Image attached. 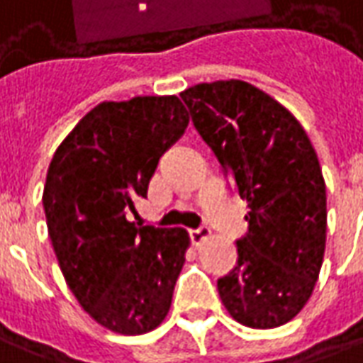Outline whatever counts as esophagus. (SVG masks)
Returning <instances> with one entry per match:
<instances>
[{"instance_id":"obj_1","label":"esophagus","mask_w":363,"mask_h":363,"mask_svg":"<svg viewBox=\"0 0 363 363\" xmlns=\"http://www.w3.org/2000/svg\"><path fill=\"white\" fill-rule=\"evenodd\" d=\"M208 235H210V230H208V228H204V225H200V228H190L189 230L190 242L194 243V245H199L202 240H206Z\"/></svg>"}]
</instances>
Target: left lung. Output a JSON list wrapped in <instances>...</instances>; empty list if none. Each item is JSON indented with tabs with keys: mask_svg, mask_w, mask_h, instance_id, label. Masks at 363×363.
<instances>
[{
	"mask_svg": "<svg viewBox=\"0 0 363 363\" xmlns=\"http://www.w3.org/2000/svg\"><path fill=\"white\" fill-rule=\"evenodd\" d=\"M194 128L247 202L238 263L218 279L228 313L250 328H275L313 295L326 245V184L295 116L243 80L181 92Z\"/></svg>",
	"mask_w": 363,
	"mask_h": 363,
	"instance_id": "8db88e82",
	"label": "left lung"
}]
</instances>
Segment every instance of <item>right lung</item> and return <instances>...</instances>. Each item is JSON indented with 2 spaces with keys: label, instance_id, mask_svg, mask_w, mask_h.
I'll return each mask as SVG.
<instances>
[{
  "label": "right lung",
  "instance_id": "obj_1",
  "mask_svg": "<svg viewBox=\"0 0 363 363\" xmlns=\"http://www.w3.org/2000/svg\"><path fill=\"white\" fill-rule=\"evenodd\" d=\"M189 125L177 96L102 102L58 145L43 206L60 271L104 328L125 336L163 323L184 265L182 228L129 222L159 159Z\"/></svg>",
  "mask_w": 363,
  "mask_h": 363
}]
</instances>
